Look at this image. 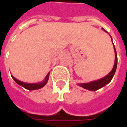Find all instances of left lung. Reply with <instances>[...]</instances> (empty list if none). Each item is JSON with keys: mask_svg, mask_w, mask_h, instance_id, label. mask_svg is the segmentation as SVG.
I'll return each instance as SVG.
<instances>
[{"mask_svg": "<svg viewBox=\"0 0 127 127\" xmlns=\"http://www.w3.org/2000/svg\"><path fill=\"white\" fill-rule=\"evenodd\" d=\"M102 30H103L105 32H107L105 30H104L103 28H102ZM112 43H113V42H112ZM113 46H114V49H115V64H114V66H113L112 71H110V73H109L107 76H105V77L100 78L99 80L91 81L90 83H78V85H79V86H81V87H82V88H85V89H87V90H91V91H95V90H97L98 89H100L101 88L105 86L107 83H109L110 81H112L113 76L115 75L116 69H117V51H116V49H115L114 44H113Z\"/></svg>", "mask_w": 127, "mask_h": 127, "instance_id": "8db88e82", "label": "left lung"}]
</instances>
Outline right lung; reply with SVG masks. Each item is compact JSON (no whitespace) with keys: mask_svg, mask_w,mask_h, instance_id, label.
<instances>
[{"mask_svg":"<svg viewBox=\"0 0 127 127\" xmlns=\"http://www.w3.org/2000/svg\"><path fill=\"white\" fill-rule=\"evenodd\" d=\"M49 73H48V74L46 75V76L45 77V78H44L42 82L36 83H25V82L19 81V80H17V78H15V77H13V76H12V79L15 81L18 85H21L23 88H25V89H27V90H38V89H40V88H43V87L47 83L48 80H49Z\"/></svg>","mask_w":127,"mask_h":127,"instance_id":"right-lung-1","label":"right lung"}]
</instances>
